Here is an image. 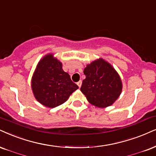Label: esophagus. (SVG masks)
<instances>
[{
    "instance_id": "1",
    "label": "esophagus",
    "mask_w": 156,
    "mask_h": 156,
    "mask_svg": "<svg viewBox=\"0 0 156 156\" xmlns=\"http://www.w3.org/2000/svg\"><path fill=\"white\" fill-rule=\"evenodd\" d=\"M77 85H78V87H81V86H82V81L81 80H80V81H79L78 82H77Z\"/></svg>"
}]
</instances>
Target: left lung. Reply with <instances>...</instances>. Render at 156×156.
I'll list each match as a JSON object with an SVG mask.
<instances>
[{"instance_id":"8db88e82","label":"left lung","mask_w":156,"mask_h":156,"mask_svg":"<svg viewBox=\"0 0 156 156\" xmlns=\"http://www.w3.org/2000/svg\"><path fill=\"white\" fill-rule=\"evenodd\" d=\"M86 78L80 90L90 104L99 108L110 106L122 91V82L114 68L103 58L87 64L84 69Z\"/></svg>"}]
</instances>
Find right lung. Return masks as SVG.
Wrapping results in <instances>:
<instances>
[{
	"label": "right lung",
	"mask_w": 156,
	"mask_h": 156,
	"mask_svg": "<svg viewBox=\"0 0 156 156\" xmlns=\"http://www.w3.org/2000/svg\"><path fill=\"white\" fill-rule=\"evenodd\" d=\"M78 88L53 54L45 55L38 62L32 78V90L42 105L51 108L58 106Z\"/></svg>",
	"instance_id": "obj_1"
}]
</instances>
